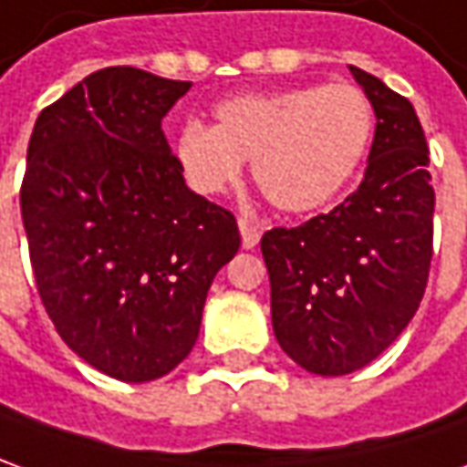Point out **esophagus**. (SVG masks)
<instances>
[{"label": "esophagus", "instance_id": "obj_1", "mask_svg": "<svg viewBox=\"0 0 467 467\" xmlns=\"http://www.w3.org/2000/svg\"><path fill=\"white\" fill-rule=\"evenodd\" d=\"M237 227H240V237H243V247H245V250H253V247L258 245L260 233H258V227H255L253 222L240 220V222H237Z\"/></svg>", "mask_w": 467, "mask_h": 467}]
</instances>
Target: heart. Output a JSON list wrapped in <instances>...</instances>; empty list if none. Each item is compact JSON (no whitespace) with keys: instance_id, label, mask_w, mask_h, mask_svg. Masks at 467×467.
<instances>
[{"instance_id":"obj_1","label":"heart","mask_w":467,"mask_h":467,"mask_svg":"<svg viewBox=\"0 0 467 467\" xmlns=\"http://www.w3.org/2000/svg\"><path fill=\"white\" fill-rule=\"evenodd\" d=\"M373 138V107L353 84L237 94L214 107V127L186 122L173 158L196 193L234 186L250 157L253 181L281 212L327 207L350 183Z\"/></svg>"}]
</instances>
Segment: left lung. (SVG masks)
Wrapping results in <instances>:
<instances>
[{
	"label": "left lung",
	"instance_id": "obj_1",
	"mask_svg": "<svg viewBox=\"0 0 467 467\" xmlns=\"http://www.w3.org/2000/svg\"><path fill=\"white\" fill-rule=\"evenodd\" d=\"M350 74L376 114L358 192L260 240L275 340L317 376L376 360L420 309L432 260L434 189L420 117L380 78L355 66Z\"/></svg>",
	"mask_w": 467,
	"mask_h": 467
}]
</instances>
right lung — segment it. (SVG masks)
<instances>
[{
	"mask_svg": "<svg viewBox=\"0 0 467 467\" xmlns=\"http://www.w3.org/2000/svg\"><path fill=\"white\" fill-rule=\"evenodd\" d=\"M189 88L101 68L40 112L27 145L20 207L40 299L81 360L125 383L192 353L240 247L234 217L186 186L161 127Z\"/></svg>",
	"mask_w": 467,
	"mask_h": 467,
	"instance_id": "1",
	"label": "right lung"
}]
</instances>
